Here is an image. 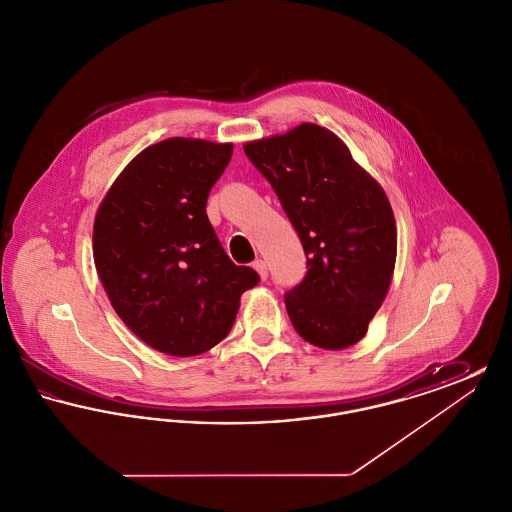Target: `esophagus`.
Here are the masks:
<instances>
[{"instance_id": "34e87169", "label": "esophagus", "mask_w": 512, "mask_h": 512, "mask_svg": "<svg viewBox=\"0 0 512 512\" xmlns=\"http://www.w3.org/2000/svg\"><path fill=\"white\" fill-rule=\"evenodd\" d=\"M253 268L259 272V276H261V280H267L268 276V267L267 263L263 261V259H257L255 263H253Z\"/></svg>"}]
</instances>
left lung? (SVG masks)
<instances>
[{
    "label": "left lung",
    "mask_w": 512,
    "mask_h": 512,
    "mask_svg": "<svg viewBox=\"0 0 512 512\" xmlns=\"http://www.w3.org/2000/svg\"><path fill=\"white\" fill-rule=\"evenodd\" d=\"M278 195L307 255V276L286 293L295 332L338 351L365 338L390 290L397 228L384 188L349 147L315 122L244 146Z\"/></svg>",
    "instance_id": "left-lung-1"
}]
</instances>
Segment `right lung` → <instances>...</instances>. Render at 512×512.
Wrapping results in <instances>:
<instances>
[{
  "instance_id": "1",
  "label": "right lung",
  "mask_w": 512,
  "mask_h": 512,
  "mask_svg": "<svg viewBox=\"0 0 512 512\" xmlns=\"http://www.w3.org/2000/svg\"><path fill=\"white\" fill-rule=\"evenodd\" d=\"M234 146L169 138L117 176L94 220V263L122 322L149 347L194 357L224 340L259 274L224 253L207 219Z\"/></svg>"
}]
</instances>
